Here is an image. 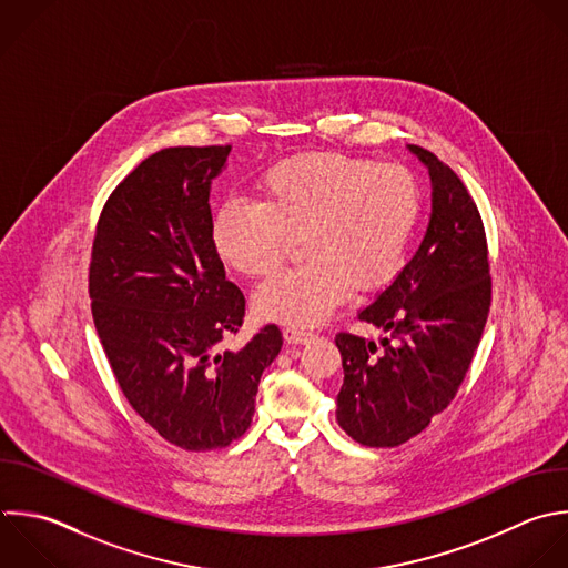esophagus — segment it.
<instances>
[{
	"instance_id": "obj_1",
	"label": "esophagus",
	"mask_w": 568,
	"mask_h": 568,
	"mask_svg": "<svg viewBox=\"0 0 568 568\" xmlns=\"http://www.w3.org/2000/svg\"><path fill=\"white\" fill-rule=\"evenodd\" d=\"M311 337H313V335L306 333V331H300V328H293V326L284 328V339H286V344H306Z\"/></svg>"
}]
</instances>
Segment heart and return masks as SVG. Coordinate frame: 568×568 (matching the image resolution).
Segmentation results:
<instances>
[{
    "label": "heart",
    "mask_w": 568,
    "mask_h": 568,
    "mask_svg": "<svg viewBox=\"0 0 568 568\" xmlns=\"http://www.w3.org/2000/svg\"><path fill=\"white\" fill-rule=\"evenodd\" d=\"M257 200H229L211 222L217 257L246 277H264L302 235L304 264L255 293L264 320L315 326L351 293L388 286L406 264L419 220L415 178L397 164L339 153H304L255 180Z\"/></svg>",
    "instance_id": "heart-1"
}]
</instances>
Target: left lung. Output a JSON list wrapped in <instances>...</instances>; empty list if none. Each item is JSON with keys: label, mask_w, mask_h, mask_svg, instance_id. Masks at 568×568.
<instances>
[{"label": "left lung", "mask_w": 568, "mask_h": 568, "mask_svg": "<svg viewBox=\"0 0 568 568\" xmlns=\"http://www.w3.org/2000/svg\"><path fill=\"white\" fill-rule=\"evenodd\" d=\"M428 171L430 217L399 275L357 317L384 335L337 333L344 384L337 424L364 446L390 448L422 433L455 397L490 306L484 224L459 178L406 146Z\"/></svg>", "instance_id": "left-lung-1"}]
</instances>
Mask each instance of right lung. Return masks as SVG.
Here are the masks:
<instances>
[{
	"mask_svg": "<svg viewBox=\"0 0 568 568\" xmlns=\"http://www.w3.org/2000/svg\"><path fill=\"white\" fill-rule=\"evenodd\" d=\"M231 146H173L146 158L109 197L91 260L93 320L129 404L166 442L224 448L246 433L282 333H237L246 300L211 242V184Z\"/></svg>",
	"mask_w": 568,
	"mask_h": 568,
	"instance_id": "right-lung-1",
	"label": "right lung"
}]
</instances>
